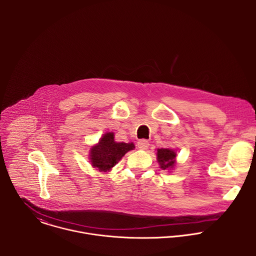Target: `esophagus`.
<instances>
[{
  "label": "esophagus",
  "mask_w": 256,
  "mask_h": 256,
  "mask_svg": "<svg viewBox=\"0 0 256 256\" xmlns=\"http://www.w3.org/2000/svg\"><path fill=\"white\" fill-rule=\"evenodd\" d=\"M148 142L146 141V139H142V140H139L138 141V148H141V150H146L148 146Z\"/></svg>",
  "instance_id": "esophagus-1"
}]
</instances>
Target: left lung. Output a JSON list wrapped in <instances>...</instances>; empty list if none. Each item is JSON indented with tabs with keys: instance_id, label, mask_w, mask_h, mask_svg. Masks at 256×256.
Returning <instances> with one entry per match:
<instances>
[{
	"instance_id": "8db88e82",
	"label": "left lung",
	"mask_w": 256,
	"mask_h": 256,
	"mask_svg": "<svg viewBox=\"0 0 256 256\" xmlns=\"http://www.w3.org/2000/svg\"><path fill=\"white\" fill-rule=\"evenodd\" d=\"M158 160L160 162V166L162 170L172 168L174 166L176 162V154L174 150L170 148H158Z\"/></svg>"
}]
</instances>
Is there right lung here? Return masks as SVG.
<instances>
[{
	"label": "right lung",
	"mask_w": 256,
	"mask_h": 256,
	"mask_svg": "<svg viewBox=\"0 0 256 256\" xmlns=\"http://www.w3.org/2000/svg\"><path fill=\"white\" fill-rule=\"evenodd\" d=\"M135 148L133 143H116L114 134L106 133L96 146H92L90 154L92 164L100 172H108L122 156Z\"/></svg>",
	"instance_id": "obj_1"
}]
</instances>
